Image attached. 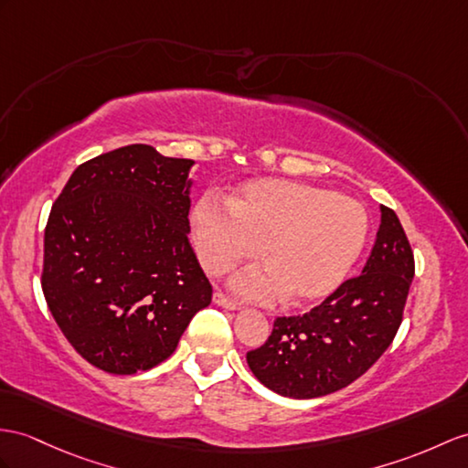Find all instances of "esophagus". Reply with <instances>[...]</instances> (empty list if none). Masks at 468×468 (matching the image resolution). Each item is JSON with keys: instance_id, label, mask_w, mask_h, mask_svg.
Here are the masks:
<instances>
[{"instance_id": "obj_1", "label": "esophagus", "mask_w": 468, "mask_h": 468, "mask_svg": "<svg viewBox=\"0 0 468 468\" xmlns=\"http://www.w3.org/2000/svg\"><path fill=\"white\" fill-rule=\"evenodd\" d=\"M212 300H214V303L216 305H220V307H226V310H240V305H238L236 302H232L230 298H228L226 293H222L220 290L218 292H214V295H212Z\"/></svg>"}]
</instances>
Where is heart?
<instances>
[{
    "instance_id": "obj_1",
    "label": "heart",
    "mask_w": 468,
    "mask_h": 468,
    "mask_svg": "<svg viewBox=\"0 0 468 468\" xmlns=\"http://www.w3.org/2000/svg\"><path fill=\"white\" fill-rule=\"evenodd\" d=\"M369 232L363 204L334 190L286 178H252L228 204L204 197L192 210V234L204 270L224 276L240 261L264 266L232 280L250 300L280 295L288 305H307L334 293L356 264Z\"/></svg>"
}]
</instances>
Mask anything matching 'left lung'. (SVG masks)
<instances>
[{
	"mask_svg": "<svg viewBox=\"0 0 468 468\" xmlns=\"http://www.w3.org/2000/svg\"><path fill=\"white\" fill-rule=\"evenodd\" d=\"M415 276V258L397 214L381 207L367 264L303 315L278 317L268 341L246 353L268 389L314 399L344 389L391 346Z\"/></svg>",
	"mask_w": 468,
	"mask_h": 468,
	"instance_id": "left-lung-1",
	"label": "left lung"
}]
</instances>
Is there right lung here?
I'll return each instance as SVG.
<instances>
[{
  "label": "right lung",
  "mask_w": 468,
  "mask_h": 468,
  "mask_svg": "<svg viewBox=\"0 0 468 468\" xmlns=\"http://www.w3.org/2000/svg\"><path fill=\"white\" fill-rule=\"evenodd\" d=\"M195 161L129 144L79 165L53 202L41 288L90 366L146 371L175 353L212 286L188 242Z\"/></svg>",
  "instance_id": "1"
}]
</instances>
